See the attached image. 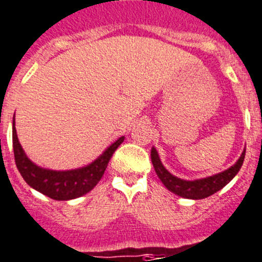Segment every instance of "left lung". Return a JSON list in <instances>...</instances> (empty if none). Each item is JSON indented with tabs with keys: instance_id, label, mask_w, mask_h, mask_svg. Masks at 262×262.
Returning <instances> with one entry per match:
<instances>
[{
	"instance_id": "obj_1",
	"label": "left lung",
	"mask_w": 262,
	"mask_h": 262,
	"mask_svg": "<svg viewBox=\"0 0 262 262\" xmlns=\"http://www.w3.org/2000/svg\"><path fill=\"white\" fill-rule=\"evenodd\" d=\"M151 162H153L154 170H156L158 178L162 181L163 185L166 186L167 190L174 192L175 195H179L186 199H204V198L211 196L212 194L222 190L226 185H228L232 179L235 178V175L237 174L238 170L241 169L243 162L245 158V149L241 153L240 158L237 159V162L233 166H231L229 169L224 170V171L215 174L212 177H207V178L195 179V181H185L178 177H174L166 170L165 166L162 165L161 159H159L158 153H157L156 147H151Z\"/></svg>"
}]
</instances>
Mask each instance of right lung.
<instances>
[{
    "mask_svg": "<svg viewBox=\"0 0 262 262\" xmlns=\"http://www.w3.org/2000/svg\"><path fill=\"white\" fill-rule=\"evenodd\" d=\"M124 138V136L118 138L90 165L80 169L56 171V170L43 169L31 162L18 141L14 120H13V150H14V159L18 171L21 172L22 178L30 187L54 200L75 199L90 192L99 183L113 153L122 144Z\"/></svg>",
    "mask_w": 262,
    "mask_h": 262,
    "instance_id": "right-lung-1",
    "label": "right lung"
}]
</instances>
